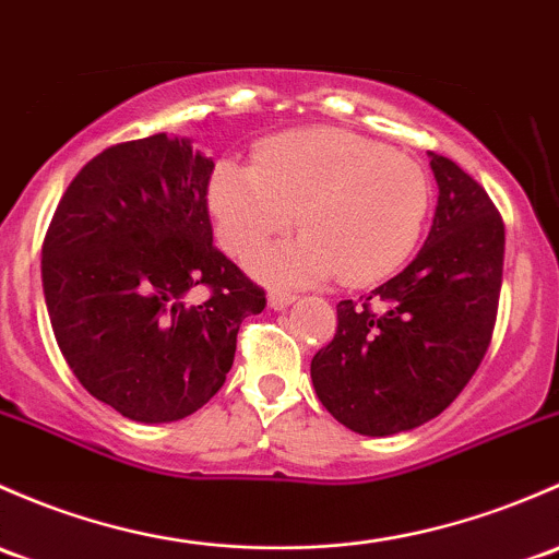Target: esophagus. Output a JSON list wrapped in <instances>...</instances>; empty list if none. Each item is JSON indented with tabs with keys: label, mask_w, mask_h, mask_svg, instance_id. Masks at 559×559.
<instances>
[{
	"label": "esophagus",
	"mask_w": 559,
	"mask_h": 559,
	"mask_svg": "<svg viewBox=\"0 0 559 559\" xmlns=\"http://www.w3.org/2000/svg\"><path fill=\"white\" fill-rule=\"evenodd\" d=\"M292 302H295V295H292V292H278V289L267 292V305L273 310H284L286 305H292Z\"/></svg>",
	"instance_id": "34e87169"
}]
</instances>
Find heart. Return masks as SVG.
<instances>
[{"label": "heart", "mask_w": 559, "mask_h": 559, "mask_svg": "<svg viewBox=\"0 0 559 559\" xmlns=\"http://www.w3.org/2000/svg\"><path fill=\"white\" fill-rule=\"evenodd\" d=\"M428 209L431 185L413 157L340 128L281 133L254 152V166L219 163L209 181L216 238L233 257L289 230L299 211L308 233L251 260L281 284L388 278L418 246Z\"/></svg>", "instance_id": "1"}]
</instances>
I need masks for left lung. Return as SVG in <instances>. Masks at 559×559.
<instances>
[{
	"label": "left lung",
	"instance_id": "1",
	"mask_svg": "<svg viewBox=\"0 0 559 559\" xmlns=\"http://www.w3.org/2000/svg\"><path fill=\"white\" fill-rule=\"evenodd\" d=\"M431 233L413 262L361 302L337 305V332L310 361L316 396L364 437L437 418L490 345L503 278V219L481 185L433 155Z\"/></svg>",
	"mask_w": 559,
	"mask_h": 559
}]
</instances>
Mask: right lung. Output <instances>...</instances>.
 Instances as JSON below:
<instances>
[{
    "mask_svg": "<svg viewBox=\"0 0 559 559\" xmlns=\"http://www.w3.org/2000/svg\"><path fill=\"white\" fill-rule=\"evenodd\" d=\"M214 160L190 139L122 141L93 157L58 201L43 243L52 334L91 396L139 423L201 409L235 358L264 289L216 249ZM205 285L210 297H183Z\"/></svg>",
    "mask_w": 559,
    "mask_h": 559,
    "instance_id": "add662e5",
    "label": "right lung"
}]
</instances>
